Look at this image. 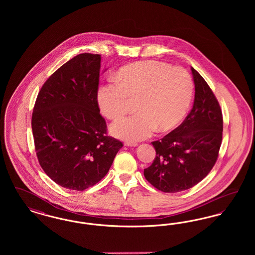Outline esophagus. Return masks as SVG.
I'll return each instance as SVG.
<instances>
[{
	"label": "esophagus",
	"mask_w": 255,
	"mask_h": 255,
	"mask_svg": "<svg viewBox=\"0 0 255 255\" xmlns=\"http://www.w3.org/2000/svg\"><path fill=\"white\" fill-rule=\"evenodd\" d=\"M124 144H125V146H130V147H135V146H137L136 142H132V141H126Z\"/></svg>",
	"instance_id": "esophagus-1"
}]
</instances>
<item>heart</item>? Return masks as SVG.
<instances>
[{"instance_id": "1", "label": "heart", "mask_w": 255, "mask_h": 255, "mask_svg": "<svg viewBox=\"0 0 255 255\" xmlns=\"http://www.w3.org/2000/svg\"><path fill=\"white\" fill-rule=\"evenodd\" d=\"M193 81L182 68L159 61H138L122 67L118 77H110L97 91L102 114L112 121L123 118L131 99H136L137 113L112 125L113 133L137 141L158 128L166 132L185 117L193 96Z\"/></svg>"}]
</instances>
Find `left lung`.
<instances>
[{"label":"left lung","instance_id":"1","mask_svg":"<svg viewBox=\"0 0 255 255\" xmlns=\"http://www.w3.org/2000/svg\"><path fill=\"white\" fill-rule=\"evenodd\" d=\"M195 84L193 108L182 124L153 141L156 158L144 177L158 190L180 192L205 179L214 166L223 137L218 100L203 76L191 67Z\"/></svg>","mask_w":255,"mask_h":255}]
</instances>
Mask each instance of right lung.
Segmentation results:
<instances>
[{
    "label": "right lung",
    "instance_id": "right-lung-1",
    "mask_svg": "<svg viewBox=\"0 0 255 255\" xmlns=\"http://www.w3.org/2000/svg\"><path fill=\"white\" fill-rule=\"evenodd\" d=\"M99 54L81 53L49 76L33 108L31 127L37 158L62 187L82 191L108 173L123 144L107 135L99 114Z\"/></svg>",
    "mask_w": 255,
    "mask_h": 255
}]
</instances>
